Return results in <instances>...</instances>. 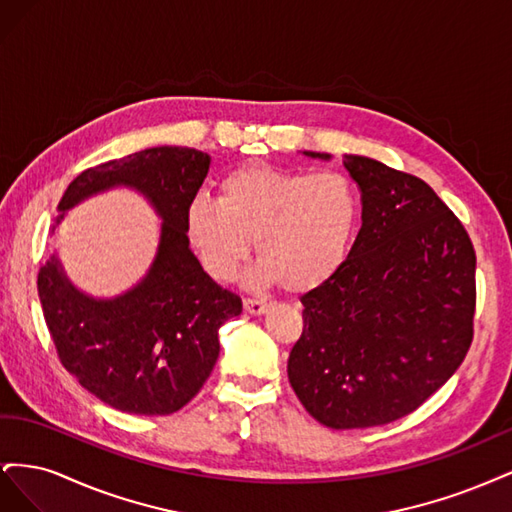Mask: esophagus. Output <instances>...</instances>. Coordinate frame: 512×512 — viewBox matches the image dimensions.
<instances>
[{
    "label": "esophagus",
    "mask_w": 512,
    "mask_h": 512,
    "mask_svg": "<svg viewBox=\"0 0 512 512\" xmlns=\"http://www.w3.org/2000/svg\"><path fill=\"white\" fill-rule=\"evenodd\" d=\"M243 309L247 314H254V316H260L265 314L269 309V303L267 301H260V299H243Z\"/></svg>",
    "instance_id": "1"
}]
</instances>
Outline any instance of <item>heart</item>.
Returning <instances> with one entry per match:
<instances>
[{"mask_svg": "<svg viewBox=\"0 0 512 512\" xmlns=\"http://www.w3.org/2000/svg\"><path fill=\"white\" fill-rule=\"evenodd\" d=\"M361 222V198L339 170H288L243 164L220 181V198L196 194L185 209V232L203 269L218 282L235 280L256 239V286L284 284L305 294L344 267Z\"/></svg>", "mask_w": 512, "mask_h": 512, "instance_id": "b5f03b06", "label": "heart"}]
</instances>
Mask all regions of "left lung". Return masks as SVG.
<instances>
[{
	"mask_svg": "<svg viewBox=\"0 0 512 512\" xmlns=\"http://www.w3.org/2000/svg\"><path fill=\"white\" fill-rule=\"evenodd\" d=\"M344 166L361 190L363 224L333 280L301 297L288 380L318 423L361 429L414 412L466 359L476 254L423 179L365 156H344Z\"/></svg>",
	"mask_w": 512,
	"mask_h": 512,
	"instance_id": "obj_1",
	"label": "left lung"
}]
</instances>
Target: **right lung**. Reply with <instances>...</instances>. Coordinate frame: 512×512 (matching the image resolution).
I'll use <instances>...</instances> for the list:
<instances>
[{"label":"right lung","mask_w":512,"mask_h":512,"mask_svg":"<svg viewBox=\"0 0 512 512\" xmlns=\"http://www.w3.org/2000/svg\"><path fill=\"white\" fill-rule=\"evenodd\" d=\"M209 164L198 149L151 147L83 170L59 200L55 226L81 200L123 185L141 192L162 220L149 271L115 299H94L74 288L55 254L38 273V297L61 365L121 412L181 410L218 361L220 327L243 309L235 292L200 267L185 232V209Z\"/></svg>","instance_id":"right-lung-1"}]
</instances>
